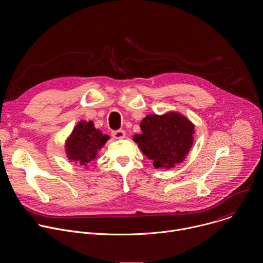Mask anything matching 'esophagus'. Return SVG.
I'll use <instances>...</instances> for the list:
<instances>
[{"label":"esophagus","instance_id":"obj_1","mask_svg":"<svg viewBox=\"0 0 263 263\" xmlns=\"http://www.w3.org/2000/svg\"><path fill=\"white\" fill-rule=\"evenodd\" d=\"M125 136H126V132L124 130H118V131L112 132V137L116 139H122V138H125Z\"/></svg>","mask_w":263,"mask_h":263}]
</instances>
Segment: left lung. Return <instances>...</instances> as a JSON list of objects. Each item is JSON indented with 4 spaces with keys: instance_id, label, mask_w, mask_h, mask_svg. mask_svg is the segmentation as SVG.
Returning a JSON list of instances; mask_svg holds the SVG:
<instances>
[{
    "instance_id": "8db88e82",
    "label": "left lung",
    "mask_w": 263,
    "mask_h": 263,
    "mask_svg": "<svg viewBox=\"0 0 263 263\" xmlns=\"http://www.w3.org/2000/svg\"><path fill=\"white\" fill-rule=\"evenodd\" d=\"M140 129L141 134H135L133 140L155 168H171L181 163L194 143L195 125L176 111L147 115Z\"/></svg>"
}]
</instances>
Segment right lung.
<instances>
[{
    "instance_id": "right-lung-1",
    "label": "right lung",
    "mask_w": 263,
    "mask_h": 263,
    "mask_svg": "<svg viewBox=\"0 0 263 263\" xmlns=\"http://www.w3.org/2000/svg\"><path fill=\"white\" fill-rule=\"evenodd\" d=\"M109 138V135L95 128L93 122L80 121L65 140L66 157L78 165L87 166L98 157V152Z\"/></svg>"
}]
</instances>
